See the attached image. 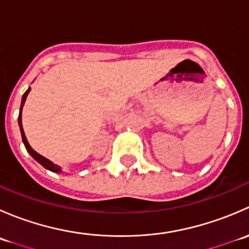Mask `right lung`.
Listing matches in <instances>:
<instances>
[{
	"label": "right lung",
	"mask_w": 249,
	"mask_h": 249,
	"mask_svg": "<svg viewBox=\"0 0 249 249\" xmlns=\"http://www.w3.org/2000/svg\"><path fill=\"white\" fill-rule=\"evenodd\" d=\"M30 90H31V89H30V88H29V89H27L26 91H25V94L22 95L21 106H20V112H19V118H18V122H19V126H20V131H21L22 142H24L25 148H26L27 152H29L30 154H31V157L34 158L35 160H37V161H38L39 164L42 165V166H44V167H46V169L50 170V171H53V172H60V171H61L60 166H57V165L53 164V162L50 161V160H48L44 157H42L41 154H38V153H37V152H35V150L32 149L31 147H30L29 142H27V140H26V136H25V134H24V129H22V124H21V109H22V106H24L25 100H26V96H27V94H29Z\"/></svg>",
	"instance_id": "obj_1"
}]
</instances>
